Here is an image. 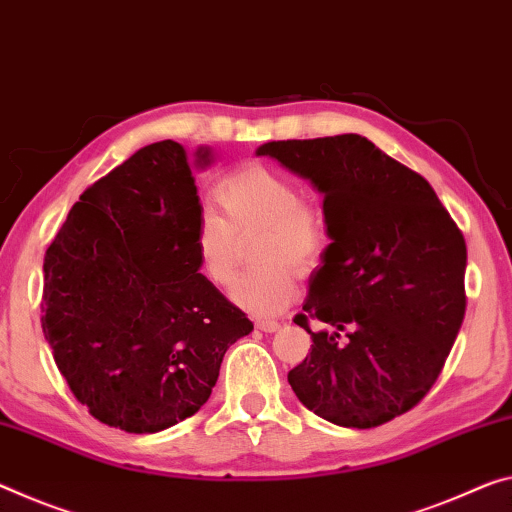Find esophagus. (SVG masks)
<instances>
[{
	"instance_id": "1",
	"label": "esophagus",
	"mask_w": 512,
	"mask_h": 512,
	"mask_svg": "<svg viewBox=\"0 0 512 512\" xmlns=\"http://www.w3.org/2000/svg\"><path fill=\"white\" fill-rule=\"evenodd\" d=\"M255 326L262 330V332H275V330H280V323L278 321H257Z\"/></svg>"
}]
</instances>
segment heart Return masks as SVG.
Here are the masks:
<instances>
[{"instance_id": "1", "label": "heart", "mask_w": 512, "mask_h": 512, "mask_svg": "<svg viewBox=\"0 0 512 512\" xmlns=\"http://www.w3.org/2000/svg\"><path fill=\"white\" fill-rule=\"evenodd\" d=\"M214 209H202L193 230L200 273L216 287L232 280L237 237L257 230L253 257L262 262L234 282L230 298L255 316L278 314L296 298L298 271L321 262L328 246L323 214L300 200L294 180L262 164H248L225 175L214 189Z\"/></svg>"}]
</instances>
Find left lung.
I'll return each mask as SVG.
<instances>
[{
	"mask_svg": "<svg viewBox=\"0 0 512 512\" xmlns=\"http://www.w3.org/2000/svg\"><path fill=\"white\" fill-rule=\"evenodd\" d=\"M257 154L323 193L332 241L294 319L312 353L289 371L291 389L337 426L392 421L424 399L456 342L465 237L424 177L360 134L271 141Z\"/></svg>",
	"mask_w": 512,
	"mask_h": 512,
	"instance_id": "obj_1",
	"label": "left lung"
}]
</instances>
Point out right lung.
I'll return each mask as SVG.
<instances>
[{"instance_id": "right-lung-1", "label": "right lung", "mask_w": 512, "mask_h": 512, "mask_svg": "<svg viewBox=\"0 0 512 512\" xmlns=\"http://www.w3.org/2000/svg\"><path fill=\"white\" fill-rule=\"evenodd\" d=\"M196 164H212L209 148ZM200 212L186 150L159 141L88 186L47 248L45 339L102 424L159 433L196 415L227 348L253 330L198 273Z\"/></svg>"}]
</instances>
